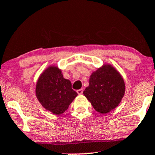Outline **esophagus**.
Here are the masks:
<instances>
[{
    "label": "esophagus",
    "mask_w": 155,
    "mask_h": 155,
    "mask_svg": "<svg viewBox=\"0 0 155 155\" xmlns=\"http://www.w3.org/2000/svg\"><path fill=\"white\" fill-rule=\"evenodd\" d=\"M77 92L78 94H82V93H83V90H82V89H80V90H77Z\"/></svg>",
    "instance_id": "34e87169"
}]
</instances>
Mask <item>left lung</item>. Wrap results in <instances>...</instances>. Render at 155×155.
I'll return each instance as SVG.
<instances>
[{"mask_svg":"<svg viewBox=\"0 0 155 155\" xmlns=\"http://www.w3.org/2000/svg\"><path fill=\"white\" fill-rule=\"evenodd\" d=\"M125 90L120 74L112 65L104 64L90 75V84L83 94L97 112L105 114L119 104Z\"/></svg>","mask_w":155,"mask_h":155,"instance_id":"left-lung-1","label":"left lung"}]
</instances>
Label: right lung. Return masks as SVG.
<instances>
[{"instance_id":"obj_1","label":"right lung","mask_w":155,"mask_h":155,"mask_svg":"<svg viewBox=\"0 0 155 155\" xmlns=\"http://www.w3.org/2000/svg\"><path fill=\"white\" fill-rule=\"evenodd\" d=\"M77 95L71 81L65 79L61 70L54 65L41 74L36 85L38 100L44 109L56 115L64 113Z\"/></svg>"}]
</instances>
